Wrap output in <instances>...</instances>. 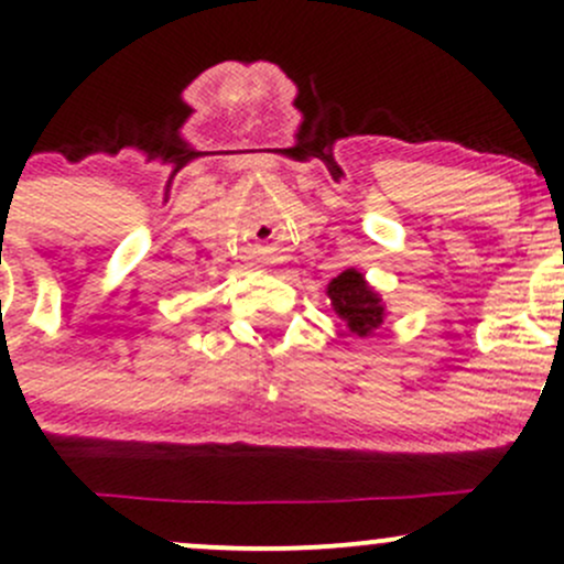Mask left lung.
<instances>
[{"label":"left lung","mask_w":564,"mask_h":564,"mask_svg":"<svg viewBox=\"0 0 564 564\" xmlns=\"http://www.w3.org/2000/svg\"><path fill=\"white\" fill-rule=\"evenodd\" d=\"M328 296L341 321H347V328L358 336H371L384 321V307L377 291L368 289L364 275L358 270H345L328 283Z\"/></svg>","instance_id":"left-lung-1"}]
</instances>
